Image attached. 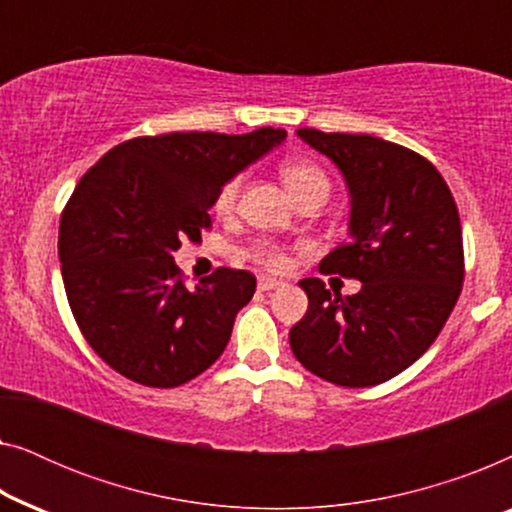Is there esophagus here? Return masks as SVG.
<instances>
[{
	"label": "esophagus",
	"mask_w": 512,
	"mask_h": 512,
	"mask_svg": "<svg viewBox=\"0 0 512 512\" xmlns=\"http://www.w3.org/2000/svg\"><path fill=\"white\" fill-rule=\"evenodd\" d=\"M277 286H284L282 279L268 277V275L258 277V289H261V291H272V289H277Z\"/></svg>",
	"instance_id": "obj_1"
}]
</instances>
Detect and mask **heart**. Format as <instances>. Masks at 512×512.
<instances>
[{
    "label": "heart",
    "mask_w": 512,
    "mask_h": 512,
    "mask_svg": "<svg viewBox=\"0 0 512 512\" xmlns=\"http://www.w3.org/2000/svg\"><path fill=\"white\" fill-rule=\"evenodd\" d=\"M282 179L286 188H289L293 198H300V195H307L312 191H324L328 195V188H331V181H328L326 172L321 170L319 165H314L312 160L305 158H293L286 160L282 165ZM237 193H240V179H230L226 186L221 188L219 195H216V212L226 214L235 207ZM249 258H254L256 263L268 265V268H282L284 265V254L270 244H256L254 249H249Z\"/></svg>",
    "instance_id": "b5f03b06"
}]
</instances>
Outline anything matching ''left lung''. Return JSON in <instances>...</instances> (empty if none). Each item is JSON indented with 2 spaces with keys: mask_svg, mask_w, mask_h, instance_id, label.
<instances>
[{
  "mask_svg": "<svg viewBox=\"0 0 512 512\" xmlns=\"http://www.w3.org/2000/svg\"><path fill=\"white\" fill-rule=\"evenodd\" d=\"M296 135L338 165L352 200L349 240L319 270L359 279L361 291L342 298L303 279L310 305L289 333L293 356L326 382L373 387L412 366L457 305V205L436 167L401 144L314 128Z\"/></svg>",
  "mask_w": 512,
  "mask_h": 512,
  "instance_id": "1",
  "label": "left lung"
}]
</instances>
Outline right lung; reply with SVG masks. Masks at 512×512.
<instances>
[{"instance_id":"1","label":"right lung","mask_w":512,"mask_h":512,"mask_svg":"<svg viewBox=\"0 0 512 512\" xmlns=\"http://www.w3.org/2000/svg\"><path fill=\"white\" fill-rule=\"evenodd\" d=\"M284 137L279 128L135 137L83 174L60 219V270L83 338L116 373L172 389L223 354L256 277L219 268L186 289L172 254L186 237L200 240L221 188Z\"/></svg>"}]
</instances>
